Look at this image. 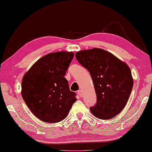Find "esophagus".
<instances>
[{
    "mask_svg": "<svg viewBox=\"0 0 152 152\" xmlns=\"http://www.w3.org/2000/svg\"><path fill=\"white\" fill-rule=\"evenodd\" d=\"M77 94L80 95V97H82V94H83V92H82V90H79V91H77Z\"/></svg>",
    "mask_w": 152,
    "mask_h": 152,
    "instance_id": "34e87169",
    "label": "esophagus"
}]
</instances>
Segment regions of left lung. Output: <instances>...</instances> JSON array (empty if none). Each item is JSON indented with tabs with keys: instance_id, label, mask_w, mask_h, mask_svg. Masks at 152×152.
Wrapping results in <instances>:
<instances>
[{
	"instance_id": "obj_1",
	"label": "left lung",
	"mask_w": 152,
	"mask_h": 152,
	"mask_svg": "<svg viewBox=\"0 0 152 152\" xmlns=\"http://www.w3.org/2000/svg\"><path fill=\"white\" fill-rule=\"evenodd\" d=\"M76 59L90 72L97 102L91 113L102 120L115 117L122 111L132 93L134 80L127 64L104 50L93 48L77 52Z\"/></svg>"
}]
</instances>
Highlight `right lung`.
<instances>
[{
  "label": "right lung",
  "mask_w": 152,
  "mask_h": 152,
  "mask_svg": "<svg viewBox=\"0 0 152 152\" xmlns=\"http://www.w3.org/2000/svg\"><path fill=\"white\" fill-rule=\"evenodd\" d=\"M74 53H49L33 64L25 74L21 95L31 112L39 120L56 123L66 118L77 100L64 77Z\"/></svg>",
  "instance_id": "obj_1"
}]
</instances>
